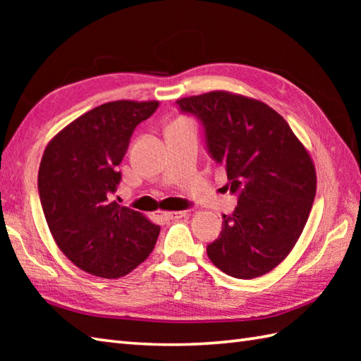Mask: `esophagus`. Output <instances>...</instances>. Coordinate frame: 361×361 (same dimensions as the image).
Segmentation results:
<instances>
[{
    "label": "esophagus",
    "instance_id": "1",
    "mask_svg": "<svg viewBox=\"0 0 361 361\" xmlns=\"http://www.w3.org/2000/svg\"><path fill=\"white\" fill-rule=\"evenodd\" d=\"M161 217H164L167 220L171 219H180V217H185L188 211H166V212H159Z\"/></svg>",
    "mask_w": 361,
    "mask_h": 361
}]
</instances>
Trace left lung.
<instances>
[{
  "instance_id": "obj_1",
  "label": "left lung",
  "mask_w": 361,
  "mask_h": 361,
  "mask_svg": "<svg viewBox=\"0 0 361 361\" xmlns=\"http://www.w3.org/2000/svg\"><path fill=\"white\" fill-rule=\"evenodd\" d=\"M203 122L212 158L225 166L229 190L239 194L224 214L208 257L237 279H255L278 267L307 224L317 194L310 153L278 111L262 101L211 91L176 101Z\"/></svg>"
}]
</instances>
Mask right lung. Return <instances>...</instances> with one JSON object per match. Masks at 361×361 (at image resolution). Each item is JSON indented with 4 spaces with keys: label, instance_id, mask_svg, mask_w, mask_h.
Segmentation results:
<instances>
[{
    "label": "right lung",
    "instance_id": "add662e5",
    "mask_svg": "<svg viewBox=\"0 0 361 361\" xmlns=\"http://www.w3.org/2000/svg\"><path fill=\"white\" fill-rule=\"evenodd\" d=\"M158 105L124 99L99 105L60 130L43 152L38 192L52 239L75 267L99 278L128 274L157 243L159 226L110 195L130 136Z\"/></svg>",
    "mask_w": 361,
    "mask_h": 361
}]
</instances>
